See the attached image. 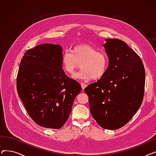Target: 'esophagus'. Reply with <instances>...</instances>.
I'll list each match as a JSON object with an SVG mask.
<instances>
[{
	"label": "esophagus",
	"instance_id": "1",
	"mask_svg": "<svg viewBox=\"0 0 156 156\" xmlns=\"http://www.w3.org/2000/svg\"><path fill=\"white\" fill-rule=\"evenodd\" d=\"M81 88H82V89L84 90L85 88V87H87V84L83 83H81Z\"/></svg>",
	"mask_w": 156,
	"mask_h": 156
}]
</instances>
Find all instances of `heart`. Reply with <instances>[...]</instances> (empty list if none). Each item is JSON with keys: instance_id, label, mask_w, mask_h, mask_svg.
I'll use <instances>...</instances> for the list:
<instances>
[{"instance_id": "1", "label": "heart", "mask_w": 156, "mask_h": 156, "mask_svg": "<svg viewBox=\"0 0 156 156\" xmlns=\"http://www.w3.org/2000/svg\"><path fill=\"white\" fill-rule=\"evenodd\" d=\"M64 71L73 76L80 67L81 69L76 77L81 80H99L108 71L109 57L105 52L87 44H78L71 49V53L65 52L62 56Z\"/></svg>"}]
</instances>
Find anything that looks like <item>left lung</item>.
I'll return each instance as SVG.
<instances>
[{"label": "left lung", "mask_w": 156, "mask_h": 156, "mask_svg": "<svg viewBox=\"0 0 156 156\" xmlns=\"http://www.w3.org/2000/svg\"><path fill=\"white\" fill-rule=\"evenodd\" d=\"M105 41L108 71L85 92L94 119L102 128L112 130L125 126L140 108L145 72L140 57L125 42L117 38Z\"/></svg>", "instance_id": "8db88e82"}]
</instances>
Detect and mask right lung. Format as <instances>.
<instances>
[{
    "label": "right lung",
    "mask_w": 156,
    "mask_h": 156,
    "mask_svg": "<svg viewBox=\"0 0 156 156\" xmlns=\"http://www.w3.org/2000/svg\"><path fill=\"white\" fill-rule=\"evenodd\" d=\"M62 48L44 44L28 50L21 61L16 87L28 115L36 123L60 129L71 112L80 84L62 69Z\"/></svg>",
    "instance_id": "1"
}]
</instances>
